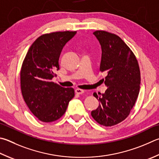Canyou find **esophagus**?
Returning a JSON list of instances; mask_svg holds the SVG:
<instances>
[{"label": "esophagus", "mask_w": 159, "mask_h": 159, "mask_svg": "<svg viewBox=\"0 0 159 159\" xmlns=\"http://www.w3.org/2000/svg\"><path fill=\"white\" fill-rule=\"evenodd\" d=\"M75 92H76V93L78 94H81L83 93H84V90L81 89H75Z\"/></svg>", "instance_id": "obj_1"}]
</instances>
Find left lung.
I'll return each instance as SVG.
<instances>
[{
  "instance_id": "1",
  "label": "left lung",
  "mask_w": 159,
  "mask_h": 159,
  "mask_svg": "<svg viewBox=\"0 0 159 159\" xmlns=\"http://www.w3.org/2000/svg\"><path fill=\"white\" fill-rule=\"evenodd\" d=\"M93 34L102 47L100 71L106 72L105 93L94 96L99 106L92 111L94 120L101 125L111 126L128 117L139 94L140 71L134 53L119 36L104 30Z\"/></svg>"
}]
</instances>
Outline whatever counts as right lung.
Wrapping results in <instances>:
<instances>
[{"label":"right lung","instance_id":"1","mask_svg":"<svg viewBox=\"0 0 159 159\" xmlns=\"http://www.w3.org/2000/svg\"><path fill=\"white\" fill-rule=\"evenodd\" d=\"M76 31L42 34L33 44L23 62L20 78L21 93L28 108L37 119L51 122L65 114L74 97L72 88H62L51 81L58 70L59 57L64 46Z\"/></svg>","mask_w":159,"mask_h":159}]
</instances>
